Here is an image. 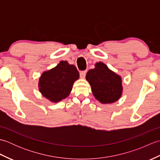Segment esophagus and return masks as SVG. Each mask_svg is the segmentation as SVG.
<instances>
[{
	"instance_id": "obj_1",
	"label": "esophagus",
	"mask_w": 160,
	"mask_h": 160,
	"mask_svg": "<svg viewBox=\"0 0 160 160\" xmlns=\"http://www.w3.org/2000/svg\"><path fill=\"white\" fill-rule=\"evenodd\" d=\"M86 73H87L86 71H80V78H84V77H85V76H86Z\"/></svg>"
}]
</instances>
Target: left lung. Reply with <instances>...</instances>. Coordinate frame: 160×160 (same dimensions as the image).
I'll return each instance as SVG.
<instances>
[{
	"mask_svg": "<svg viewBox=\"0 0 160 160\" xmlns=\"http://www.w3.org/2000/svg\"><path fill=\"white\" fill-rule=\"evenodd\" d=\"M86 79L95 98L100 103L111 104L121 98L123 91L122 78L104 63L95 64L94 69L88 71Z\"/></svg>",
	"mask_w": 160,
	"mask_h": 160,
	"instance_id": "left-lung-1",
	"label": "left lung"
}]
</instances>
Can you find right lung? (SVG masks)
I'll list each match as a JSON object with an SVG mask.
<instances>
[{
  "label": "right lung",
  "instance_id": "obj_1",
  "mask_svg": "<svg viewBox=\"0 0 160 160\" xmlns=\"http://www.w3.org/2000/svg\"><path fill=\"white\" fill-rule=\"evenodd\" d=\"M73 64L60 61L57 66L44 71L39 78L38 89L42 96L52 102H59L69 96L73 84L79 78Z\"/></svg>",
  "mask_w": 160,
  "mask_h": 160
}]
</instances>
